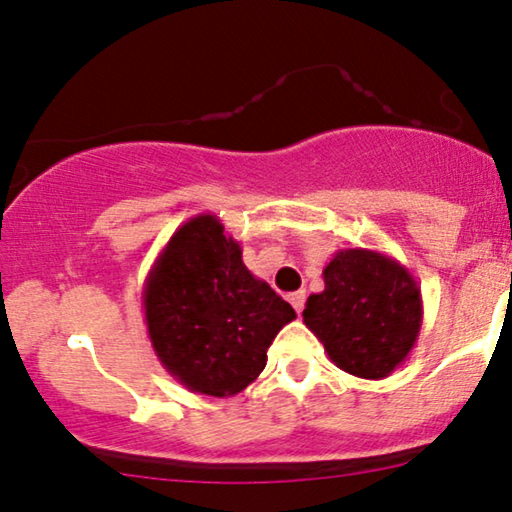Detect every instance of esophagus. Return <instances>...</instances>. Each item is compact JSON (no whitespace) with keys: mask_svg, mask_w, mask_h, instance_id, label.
Masks as SVG:
<instances>
[{"mask_svg":"<svg viewBox=\"0 0 512 512\" xmlns=\"http://www.w3.org/2000/svg\"><path fill=\"white\" fill-rule=\"evenodd\" d=\"M289 303L293 305V310H296L298 314L303 312V307H305V291H296V293H291V296H289Z\"/></svg>","mask_w":512,"mask_h":512,"instance_id":"34e87169","label":"esophagus"}]
</instances>
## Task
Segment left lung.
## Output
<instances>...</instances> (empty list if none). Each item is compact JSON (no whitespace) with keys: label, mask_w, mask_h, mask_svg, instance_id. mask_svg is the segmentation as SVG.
<instances>
[{"label":"left lung","mask_w":512,"mask_h":512,"mask_svg":"<svg viewBox=\"0 0 512 512\" xmlns=\"http://www.w3.org/2000/svg\"><path fill=\"white\" fill-rule=\"evenodd\" d=\"M324 291L307 298L303 321L331 361L363 380L389 377L422 328V291L408 268L380 251L340 249L324 268Z\"/></svg>","instance_id":"obj_1"}]
</instances>
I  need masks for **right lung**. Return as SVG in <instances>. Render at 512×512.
I'll list each match as a JSON object with an SVG mask.
<instances>
[{
  "mask_svg": "<svg viewBox=\"0 0 512 512\" xmlns=\"http://www.w3.org/2000/svg\"><path fill=\"white\" fill-rule=\"evenodd\" d=\"M146 331L158 361L193 394L226 398L263 373L293 307L251 275L214 214L170 237L144 284Z\"/></svg>",
  "mask_w": 512,
  "mask_h": 512,
  "instance_id": "obj_1",
  "label": "right lung"
}]
</instances>
